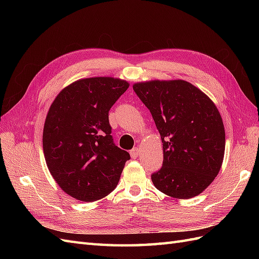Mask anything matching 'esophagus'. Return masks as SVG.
I'll return each mask as SVG.
<instances>
[{
	"label": "esophagus",
	"mask_w": 259,
	"mask_h": 259,
	"mask_svg": "<svg viewBox=\"0 0 259 259\" xmlns=\"http://www.w3.org/2000/svg\"><path fill=\"white\" fill-rule=\"evenodd\" d=\"M139 148H137V147H135V148H133L132 150L130 151V154H131V156L133 159H135V158H137V156L139 155Z\"/></svg>",
	"instance_id": "obj_1"
}]
</instances>
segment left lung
<instances>
[{"label":"left lung","mask_w":259,"mask_h":259,"mask_svg":"<svg viewBox=\"0 0 259 259\" xmlns=\"http://www.w3.org/2000/svg\"><path fill=\"white\" fill-rule=\"evenodd\" d=\"M150 110L163 143L162 167L151 175L156 189L190 199L213 183L225 154V127L215 104L184 80L133 85Z\"/></svg>","instance_id":"left-lung-1"}]
</instances>
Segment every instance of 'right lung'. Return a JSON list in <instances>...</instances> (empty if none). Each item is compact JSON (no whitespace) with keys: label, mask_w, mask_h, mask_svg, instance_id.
I'll use <instances>...</instances> for the list:
<instances>
[{"label":"right lung","mask_w":259,"mask_h":259,"mask_svg":"<svg viewBox=\"0 0 259 259\" xmlns=\"http://www.w3.org/2000/svg\"><path fill=\"white\" fill-rule=\"evenodd\" d=\"M130 84L88 77L62 90L50 108L43 151L55 182L72 198L93 202L115 189L130 153L113 143L109 110Z\"/></svg>","instance_id":"obj_1"}]
</instances>
